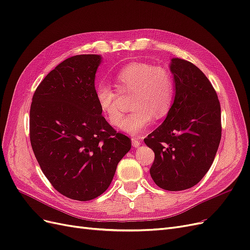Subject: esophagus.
I'll use <instances>...</instances> for the list:
<instances>
[{
  "label": "esophagus",
  "instance_id": "1",
  "mask_svg": "<svg viewBox=\"0 0 250 250\" xmlns=\"http://www.w3.org/2000/svg\"><path fill=\"white\" fill-rule=\"evenodd\" d=\"M131 144H132V146H133L134 148H139V147L141 146L142 141L139 140V139H137V138H132V139H131Z\"/></svg>",
  "mask_w": 250,
  "mask_h": 250
}]
</instances>
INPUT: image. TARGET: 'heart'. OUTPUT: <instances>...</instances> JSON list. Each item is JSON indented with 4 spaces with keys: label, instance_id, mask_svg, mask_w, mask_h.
Listing matches in <instances>:
<instances>
[{
    "label": "heart",
    "instance_id": "1",
    "mask_svg": "<svg viewBox=\"0 0 250 250\" xmlns=\"http://www.w3.org/2000/svg\"><path fill=\"white\" fill-rule=\"evenodd\" d=\"M117 82L124 93H132L134 110L122 123L123 111L119 106V94L106 82L96 89V99L104 117L112 126L130 135H140L155 119L169 112L174 98V81L168 67L149 62H131L117 74Z\"/></svg>",
    "mask_w": 250,
    "mask_h": 250
}]
</instances>
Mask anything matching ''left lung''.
Segmentation results:
<instances>
[{
	"label": "left lung",
	"instance_id": "left-lung-1",
	"mask_svg": "<svg viewBox=\"0 0 250 250\" xmlns=\"http://www.w3.org/2000/svg\"><path fill=\"white\" fill-rule=\"evenodd\" d=\"M174 101L162 125L144 140L153 150L150 175L164 190L197 185L209 170L221 140V107L216 90L197 66L172 58Z\"/></svg>",
	"mask_w": 250,
	"mask_h": 250
}]
</instances>
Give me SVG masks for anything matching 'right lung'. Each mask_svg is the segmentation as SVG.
Listing matches in <instances>:
<instances>
[{"mask_svg": "<svg viewBox=\"0 0 250 250\" xmlns=\"http://www.w3.org/2000/svg\"><path fill=\"white\" fill-rule=\"evenodd\" d=\"M100 55H76L37 86L30 108V141L42 171L65 197L92 200L107 190L131 141L102 116L95 76Z\"/></svg>", "mask_w": 250, "mask_h": 250, "instance_id": "1", "label": "right lung"}]
</instances>
